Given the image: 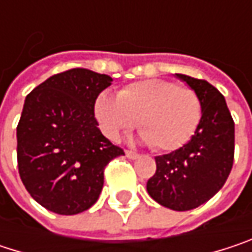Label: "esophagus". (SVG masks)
Here are the masks:
<instances>
[{
    "label": "esophagus",
    "mask_w": 252,
    "mask_h": 252,
    "mask_svg": "<svg viewBox=\"0 0 252 252\" xmlns=\"http://www.w3.org/2000/svg\"><path fill=\"white\" fill-rule=\"evenodd\" d=\"M126 156L128 159H137L140 155L138 153H135V152H132V150H126Z\"/></svg>",
    "instance_id": "1"
}]
</instances>
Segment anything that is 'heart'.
Segmentation results:
<instances>
[{"mask_svg": "<svg viewBox=\"0 0 252 252\" xmlns=\"http://www.w3.org/2000/svg\"><path fill=\"white\" fill-rule=\"evenodd\" d=\"M94 115L103 132L115 140L137 124L141 140L160 152H172L187 144L201 121L203 106L198 94L169 80L131 83L114 97L97 96Z\"/></svg>", "mask_w": 252, "mask_h": 252, "instance_id": "1", "label": "heart"}]
</instances>
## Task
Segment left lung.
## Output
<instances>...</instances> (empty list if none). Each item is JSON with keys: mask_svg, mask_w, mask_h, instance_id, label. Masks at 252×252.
<instances>
[{"mask_svg": "<svg viewBox=\"0 0 252 252\" xmlns=\"http://www.w3.org/2000/svg\"><path fill=\"white\" fill-rule=\"evenodd\" d=\"M176 77L198 94L201 121L187 144L155 158L156 174L147 181V192L163 207L185 212L209 201L225 185L233 165L235 124L215 86L185 74Z\"/></svg>", "mask_w": 252, "mask_h": 252, "instance_id": "8db88e82", "label": "left lung"}]
</instances>
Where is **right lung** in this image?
Here are the masks:
<instances>
[{"mask_svg": "<svg viewBox=\"0 0 252 252\" xmlns=\"http://www.w3.org/2000/svg\"><path fill=\"white\" fill-rule=\"evenodd\" d=\"M112 78L86 68L49 77L26 96L17 126V163L29 194L58 215L90 209L105 166L124 150L97 128L94 103Z\"/></svg>", "mask_w": 252, "mask_h": 252, "instance_id": "add662e5", "label": "right lung"}]
</instances>
